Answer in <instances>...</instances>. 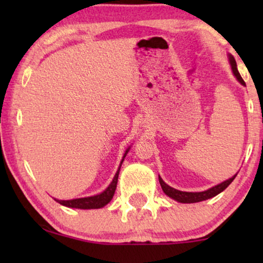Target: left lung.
I'll return each mask as SVG.
<instances>
[{
	"instance_id": "left-lung-1",
	"label": "left lung",
	"mask_w": 263,
	"mask_h": 263,
	"mask_svg": "<svg viewBox=\"0 0 263 263\" xmlns=\"http://www.w3.org/2000/svg\"><path fill=\"white\" fill-rule=\"evenodd\" d=\"M228 57H229V62H230V66H231V70H232L233 75H235L236 79L238 80L240 85L246 86V82H244L242 77H240L238 69H237V63H236L235 57H233L231 53H228ZM237 174H238V172H237ZM237 174L233 175L231 178L226 179V181L219 183V184L212 186V188H210V189L204 190V192H197V193L181 192V190L172 188V186L167 185L166 183L161 179L160 176H159V183L161 185V189H163V192L166 194L168 197H171V199H174L175 201H178V202H181V203H195V202H201V201L212 199V197L217 196L218 194L224 192V190L228 188L230 184H231L233 179L236 178Z\"/></svg>"
}]
</instances>
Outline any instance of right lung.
Here are the masks:
<instances>
[{
  "label": "right lung",
  "instance_id": "right-lung-1",
  "mask_svg": "<svg viewBox=\"0 0 263 263\" xmlns=\"http://www.w3.org/2000/svg\"><path fill=\"white\" fill-rule=\"evenodd\" d=\"M130 149V147H128L127 151H125L123 158H122L120 167L115 175V177L112 179V182L110 183L109 186L102 192L100 194H97V195L93 196H87V197H80V199H73V200H57L55 199L56 202H59L62 206L69 207V208H80V210H97V208H102L104 206H106L107 203L112 200V196L115 194V190H116L117 186V181H118V175H120V170H121V165L123 163L125 156Z\"/></svg>",
  "mask_w": 263,
  "mask_h": 263
}]
</instances>
